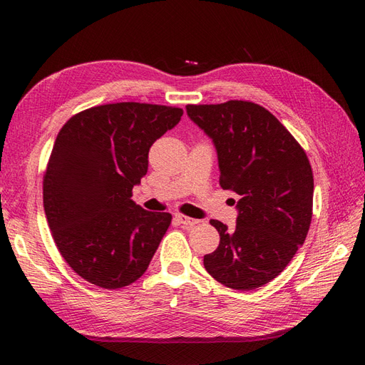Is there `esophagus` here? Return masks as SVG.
Here are the masks:
<instances>
[{
  "instance_id": "1",
  "label": "esophagus",
  "mask_w": 365,
  "mask_h": 365,
  "mask_svg": "<svg viewBox=\"0 0 365 365\" xmlns=\"http://www.w3.org/2000/svg\"><path fill=\"white\" fill-rule=\"evenodd\" d=\"M175 219L178 220L180 224H182V225H185V227H193V225H196L197 222H200V220L197 219H192V217H187V216H184V215H175Z\"/></svg>"
}]
</instances>
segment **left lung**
Here are the masks:
<instances>
[{"mask_svg":"<svg viewBox=\"0 0 365 365\" xmlns=\"http://www.w3.org/2000/svg\"><path fill=\"white\" fill-rule=\"evenodd\" d=\"M185 111L213 141L220 187L240 196L235 230L210 220L220 242L204 256V267L231 289L260 288L304 244L312 219L311 164L289 130L260 105L230 101L187 105Z\"/></svg>","mask_w":365,"mask_h":365,"instance_id":"8db88e82","label":"left lung"}]
</instances>
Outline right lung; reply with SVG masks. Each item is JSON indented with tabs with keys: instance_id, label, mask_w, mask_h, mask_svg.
Returning <instances> with one entry per match:
<instances>
[{
	"instance_id": "1",
	"label": "right lung",
	"mask_w": 365,
	"mask_h": 365,
	"mask_svg": "<svg viewBox=\"0 0 365 365\" xmlns=\"http://www.w3.org/2000/svg\"><path fill=\"white\" fill-rule=\"evenodd\" d=\"M181 108L121 102L94 106L59 130L43 176V210L62 257L105 289L146 272L172 215L132 201L150 146L180 123Z\"/></svg>"
}]
</instances>
